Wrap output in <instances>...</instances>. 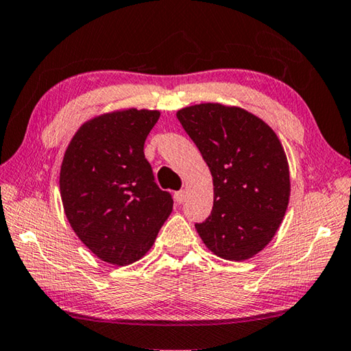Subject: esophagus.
<instances>
[{"instance_id": "34e87169", "label": "esophagus", "mask_w": 351, "mask_h": 351, "mask_svg": "<svg viewBox=\"0 0 351 351\" xmlns=\"http://www.w3.org/2000/svg\"><path fill=\"white\" fill-rule=\"evenodd\" d=\"M174 198L178 204H182L184 202V198H186V191H177L174 194Z\"/></svg>"}]
</instances>
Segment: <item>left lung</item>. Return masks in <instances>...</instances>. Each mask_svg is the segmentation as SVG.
<instances>
[{"label": "left lung", "mask_w": 351, "mask_h": 351, "mask_svg": "<svg viewBox=\"0 0 351 351\" xmlns=\"http://www.w3.org/2000/svg\"><path fill=\"white\" fill-rule=\"evenodd\" d=\"M214 183V208L198 235L217 256L244 261L272 241L290 198L289 162L278 136L247 110L218 102L177 111Z\"/></svg>", "instance_id": "left-lung-1"}]
</instances>
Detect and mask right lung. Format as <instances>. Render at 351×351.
I'll return each mask as SVG.
<instances>
[{
    "instance_id": "add662e5",
    "label": "right lung",
    "mask_w": 351,
    "mask_h": 351,
    "mask_svg": "<svg viewBox=\"0 0 351 351\" xmlns=\"http://www.w3.org/2000/svg\"><path fill=\"white\" fill-rule=\"evenodd\" d=\"M157 110L123 108L84 122L64 153L59 189L79 240L102 261L127 266L148 252L173 213L143 154Z\"/></svg>"
}]
</instances>
